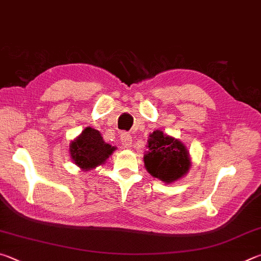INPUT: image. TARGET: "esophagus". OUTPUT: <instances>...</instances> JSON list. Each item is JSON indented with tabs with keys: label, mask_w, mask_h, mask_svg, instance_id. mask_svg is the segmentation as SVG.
<instances>
[{
	"label": "esophagus",
	"mask_w": 261,
	"mask_h": 261,
	"mask_svg": "<svg viewBox=\"0 0 261 261\" xmlns=\"http://www.w3.org/2000/svg\"><path fill=\"white\" fill-rule=\"evenodd\" d=\"M121 143H122L123 147H124V148L131 147V144H132L131 135L127 134V132H123V134L121 135Z\"/></svg>",
	"instance_id": "34e87169"
}]
</instances>
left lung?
<instances>
[{"label": "left lung", "mask_w": 261, "mask_h": 261, "mask_svg": "<svg viewBox=\"0 0 261 261\" xmlns=\"http://www.w3.org/2000/svg\"><path fill=\"white\" fill-rule=\"evenodd\" d=\"M147 147L144 163L153 177L171 183L189 171L191 166L189 152L178 139L155 130L148 137Z\"/></svg>", "instance_id": "1"}]
</instances>
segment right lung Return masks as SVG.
<instances>
[{"mask_svg":"<svg viewBox=\"0 0 261 261\" xmlns=\"http://www.w3.org/2000/svg\"><path fill=\"white\" fill-rule=\"evenodd\" d=\"M115 149L116 147L106 143L98 130L88 126L71 141L70 155L83 170H91L103 165Z\"/></svg>","mask_w":261,"mask_h":261,"instance_id":"right-lung-1","label":"right lung"}]
</instances>
